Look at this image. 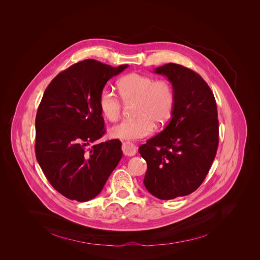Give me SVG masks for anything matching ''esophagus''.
Listing matches in <instances>:
<instances>
[{"mask_svg":"<svg viewBox=\"0 0 260 260\" xmlns=\"http://www.w3.org/2000/svg\"><path fill=\"white\" fill-rule=\"evenodd\" d=\"M122 150H123V153L127 156H133L136 153V147L131 142H124L122 144Z\"/></svg>","mask_w":260,"mask_h":260,"instance_id":"esophagus-1","label":"esophagus"}]
</instances>
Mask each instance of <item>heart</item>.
Listing matches in <instances>:
<instances>
[{
	"label": "heart",
	"mask_w": 260,
	"mask_h": 260,
	"mask_svg": "<svg viewBox=\"0 0 260 260\" xmlns=\"http://www.w3.org/2000/svg\"><path fill=\"white\" fill-rule=\"evenodd\" d=\"M118 90L126 102L136 101L137 118L124 119L112 126L109 133L113 138L135 140L144 138L157 126L163 125L170 118L173 110L175 94L170 82L157 80L147 75L131 73L118 82ZM99 105L103 115L110 121L119 118L122 102L109 88H104L99 96Z\"/></svg>",
	"instance_id": "1"
}]
</instances>
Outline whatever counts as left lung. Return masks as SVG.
<instances>
[{"instance_id":"8db88e82","label":"left lung","mask_w":260,"mask_h":260,"mask_svg":"<svg viewBox=\"0 0 260 260\" xmlns=\"http://www.w3.org/2000/svg\"><path fill=\"white\" fill-rule=\"evenodd\" d=\"M154 73L171 82L174 106L165 129L138 151L147 162L146 189L170 200L195 191L208 174L219 142L217 106L211 89L194 71L169 63Z\"/></svg>"}]
</instances>
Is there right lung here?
Here are the masks:
<instances>
[{"label":"right lung","instance_id":"right-lung-1","mask_svg":"<svg viewBox=\"0 0 260 260\" xmlns=\"http://www.w3.org/2000/svg\"><path fill=\"white\" fill-rule=\"evenodd\" d=\"M127 67L87 59L57 75L45 90L35 122L36 158L51 185L71 200L96 197L122 158L118 139L91 144L106 131L100 93Z\"/></svg>","mask_w":260,"mask_h":260}]
</instances>
